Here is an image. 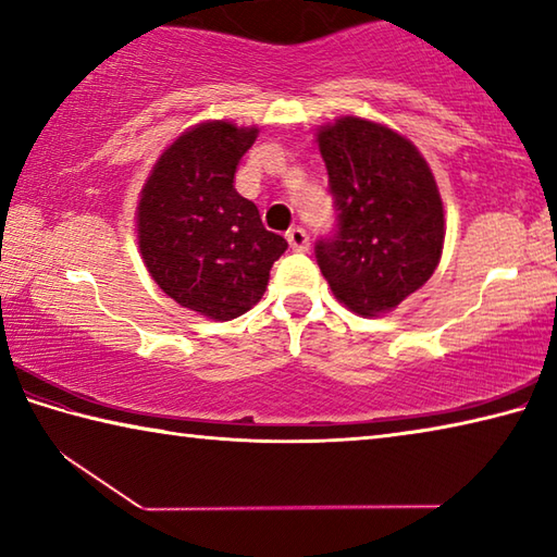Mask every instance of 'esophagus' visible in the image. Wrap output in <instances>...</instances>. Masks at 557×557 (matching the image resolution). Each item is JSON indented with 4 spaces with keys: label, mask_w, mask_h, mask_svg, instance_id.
Instances as JSON below:
<instances>
[{
    "label": "esophagus",
    "mask_w": 557,
    "mask_h": 557,
    "mask_svg": "<svg viewBox=\"0 0 557 557\" xmlns=\"http://www.w3.org/2000/svg\"><path fill=\"white\" fill-rule=\"evenodd\" d=\"M287 243L295 252H305L309 250V235L305 228H289L287 231Z\"/></svg>",
    "instance_id": "obj_1"
}]
</instances>
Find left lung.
<instances>
[{
  "instance_id": "obj_1",
  "label": "left lung",
  "mask_w": 557,
  "mask_h": 557,
  "mask_svg": "<svg viewBox=\"0 0 557 557\" xmlns=\"http://www.w3.org/2000/svg\"><path fill=\"white\" fill-rule=\"evenodd\" d=\"M338 211L317 262L334 297L358 317L388 314L437 270L445 206L432 169L408 137L344 115L317 129Z\"/></svg>"
}]
</instances>
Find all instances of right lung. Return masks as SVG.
Listing matches in <instances>:
<instances>
[{
    "instance_id": "1",
    "label": "right lung",
    "mask_w": 557,
    "mask_h": 557,
    "mask_svg": "<svg viewBox=\"0 0 557 557\" xmlns=\"http://www.w3.org/2000/svg\"><path fill=\"white\" fill-rule=\"evenodd\" d=\"M258 127L206 120L182 132L149 172L137 203V243L149 275L191 312L231 322L265 295L287 240L235 191Z\"/></svg>"
}]
</instances>
